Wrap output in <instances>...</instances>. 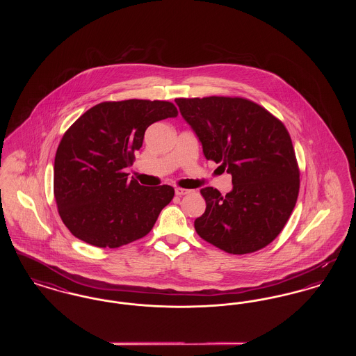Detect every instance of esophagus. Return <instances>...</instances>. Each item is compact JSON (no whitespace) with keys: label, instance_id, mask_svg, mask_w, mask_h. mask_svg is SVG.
<instances>
[{"label":"esophagus","instance_id":"esophagus-1","mask_svg":"<svg viewBox=\"0 0 356 356\" xmlns=\"http://www.w3.org/2000/svg\"><path fill=\"white\" fill-rule=\"evenodd\" d=\"M191 192H192L191 189H186V188H176V189H175V193H176L177 196L188 195V193H191Z\"/></svg>","mask_w":356,"mask_h":356}]
</instances>
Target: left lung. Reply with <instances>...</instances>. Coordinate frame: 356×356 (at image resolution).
<instances>
[{
    "label": "left lung",
    "instance_id": "1",
    "mask_svg": "<svg viewBox=\"0 0 356 356\" xmlns=\"http://www.w3.org/2000/svg\"><path fill=\"white\" fill-rule=\"evenodd\" d=\"M203 145L204 156L232 175L234 189L200 193L205 212L197 235L228 254H252L283 231L295 208L300 170L284 124L244 97L176 99Z\"/></svg>",
    "mask_w": 356,
    "mask_h": 356
}]
</instances>
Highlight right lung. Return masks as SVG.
<instances>
[{
  "mask_svg": "<svg viewBox=\"0 0 356 356\" xmlns=\"http://www.w3.org/2000/svg\"><path fill=\"white\" fill-rule=\"evenodd\" d=\"M176 116L172 102L132 99L100 102L69 127L54 157L53 193L73 236L118 248L151 232L175 189L140 186L124 170L134 164L147 128Z\"/></svg>",
  "mask_w": 356,
  "mask_h": 356,
  "instance_id": "1",
  "label": "right lung"
}]
</instances>
